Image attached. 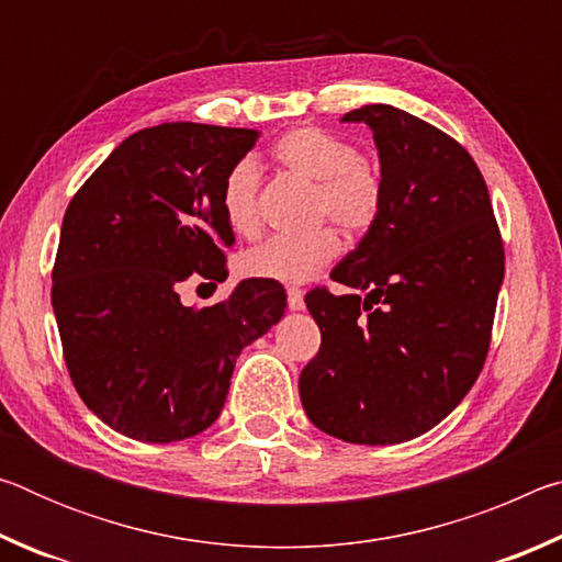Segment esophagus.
<instances>
[{
	"mask_svg": "<svg viewBox=\"0 0 562 562\" xmlns=\"http://www.w3.org/2000/svg\"><path fill=\"white\" fill-rule=\"evenodd\" d=\"M288 304H290V310H304V292L300 290V288H290L288 290Z\"/></svg>",
	"mask_w": 562,
	"mask_h": 562,
	"instance_id": "1",
	"label": "esophagus"
}]
</instances>
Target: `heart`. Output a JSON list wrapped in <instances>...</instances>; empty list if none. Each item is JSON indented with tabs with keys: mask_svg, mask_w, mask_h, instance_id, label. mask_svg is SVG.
<instances>
[{
	"mask_svg": "<svg viewBox=\"0 0 562 562\" xmlns=\"http://www.w3.org/2000/svg\"><path fill=\"white\" fill-rule=\"evenodd\" d=\"M272 158L315 186L312 215L331 217L347 233H367L384 205V178L374 164L359 156L355 144L317 126H300L274 140ZM221 211L227 227L240 237L260 231V168L243 158L227 170L221 186ZM341 250L339 233L317 225L302 235H278L252 247L243 258V272L255 280L300 284L317 278L319 270Z\"/></svg>",
	"mask_w": 562,
	"mask_h": 562,
	"instance_id": "heart-1",
	"label": "heart"
}]
</instances>
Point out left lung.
<instances>
[{"label": "left lung", "instance_id": "1", "mask_svg": "<svg viewBox=\"0 0 562 562\" xmlns=\"http://www.w3.org/2000/svg\"><path fill=\"white\" fill-rule=\"evenodd\" d=\"M374 133L384 178L376 223L304 302L322 331L302 369L310 422L349 443H402L434 429L479 379L503 284L486 180L459 140L402 109L341 116Z\"/></svg>", "mask_w": 562, "mask_h": 562}]
</instances>
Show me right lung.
<instances>
[{
    "instance_id": "obj_1",
    "label": "right lung",
    "mask_w": 562,
    "mask_h": 562,
    "mask_svg": "<svg viewBox=\"0 0 562 562\" xmlns=\"http://www.w3.org/2000/svg\"><path fill=\"white\" fill-rule=\"evenodd\" d=\"M260 133L160 123L133 133L66 207L52 304L76 392L113 431L183 441L223 412L235 359L288 307L274 280H243L213 307L180 284L227 278L235 235L221 211L227 170Z\"/></svg>"
}]
</instances>
